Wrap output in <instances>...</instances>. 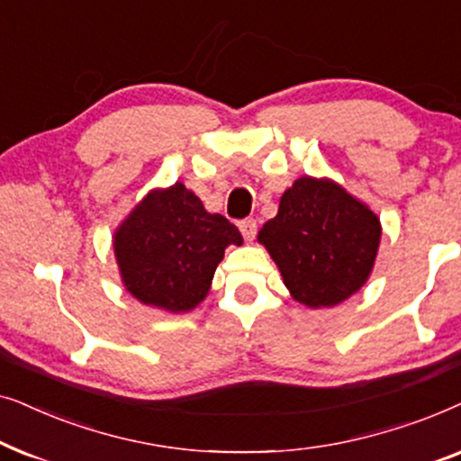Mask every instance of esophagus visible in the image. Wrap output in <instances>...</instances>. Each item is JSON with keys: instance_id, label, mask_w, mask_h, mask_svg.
I'll list each match as a JSON object with an SVG mask.
<instances>
[{"instance_id": "34e87169", "label": "esophagus", "mask_w": 461, "mask_h": 461, "mask_svg": "<svg viewBox=\"0 0 461 461\" xmlns=\"http://www.w3.org/2000/svg\"><path fill=\"white\" fill-rule=\"evenodd\" d=\"M239 230H241V235L248 239V241H254V237H256V232H258L256 220L254 218L241 220V222H239Z\"/></svg>"}]
</instances>
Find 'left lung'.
Returning a JSON list of instances; mask_svg holds the SVG:
<instances>
[{
  "instance_id": "left-lung-1",
  "label": "left lung",
  "mask_w": 461,
  "mask_h": 461,
  "mask_svg": "<svg viewBox=\"0 0 461 461\" xmlns=\"http://www.w3.org/2000/svg\"><path fill=\"white\" fill-rule=\"evenodd\" d=\"M380 218L327 178L302 176L258 232L295 302L336 306L367 283L380 248Z\"/></svg>"
}]
</instances>
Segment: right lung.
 <instances>
[{"mask_svg": "<svg viewBox=\"0 0 461 461\" xmlns=\"http://www.w3.org/2000/svg\"><path fill=\"white\" fill-rule=\"evenodd\" d=\"M241 243L237 226L207 212L182 182L150 191L113 237L125 289L167 312H188L203 302L224 249Z\"/></svg>", "mask_w": 461, "mask_h": 461, "instance_id": "right-lung-1", "label": "right lung"}]
</instances>
